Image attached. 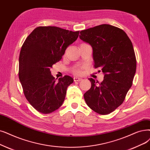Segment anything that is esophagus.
Here are the masks:
<instances>
[{"instance_id":"34e87169","label":"esophagus","mask_w":150,"mask_h":150,"mask_svg":"<svg viewBox=\"0 0 150 150\" xmlns=\"http://www.w3.org/2000/svg\"><path fill=\"white\" fill-rule=\"evenodd\" d=\"M83 80L82 78H80V77H77V76H75L74 78V81H80Z\"/></svg>"}]
</instances>
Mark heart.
Masks as SVG:
<instances>
[{"label":"heart","instance_id":"heart-1","mask_svg":"<svg viewBox=\"0 0 150 150\" xmlns=\"http://www.w3.org/2000/svg\"><path fill=\"white\" fill-rule=\"evenodd\" d=\"M74 71H75V72L76 74H80V73H81V70H80L79 69H76Z\"/></svg>","mask_w":150,"mask_h":150}]
</instances>
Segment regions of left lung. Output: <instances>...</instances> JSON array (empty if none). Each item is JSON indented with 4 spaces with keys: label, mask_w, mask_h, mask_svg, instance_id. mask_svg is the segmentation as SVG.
Wrapping results in <instances>:
<instances>
[{
    "label": "left lung",
    "mask_w": 150,
    "mask_h": 150,
    "mask_svg": "<svg viewBox=\"0 0 150 150\" xmlns=\"http://www.w3.org/2000/svg\"><path fill=\"white\" fill-rule=\"evenodd\" d=\"M80 38L93 48L94 67L102 69L103 80L91 78V88L84 94L90 108L107 115L121 105L132 86L136 71L132 43L126 32L110 24L80 31Z\"/></svg>",
    "instance_id": "obj_1"
}]
</instances>
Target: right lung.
I'll use <instances>...</instances> for the list:
<instances>
[{"instance_id": "1", "label": "right lung", "mask_w": 150, "mask_h": 150, "mask_svg": "<svg viewBox=\"0 0 150 150\" xmlns=\"http://www.w3.org/2000/svg\"><path fill=\"white\" fill-rule=\"evenodd\" d=\"M79 33L54 26L38 27L24 41L19 57V79L25 98L38 112L48 114L63 103L74 79L65 75L56 82L50 69Z\"/></svg>"}]
</instances>
